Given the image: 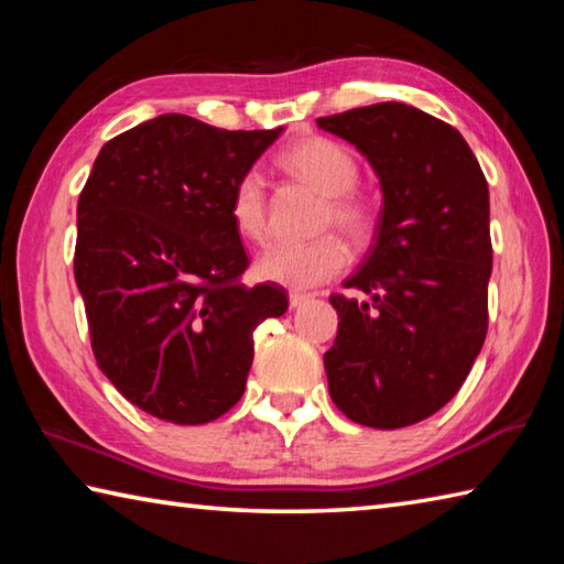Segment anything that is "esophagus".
<instances>
[{
    "label": "esophagus",
    "instance_id": "1",
    "mask_svg": "<svg viewBox=\"0 0 564 564\" xmlns=\"http://www.w3.org/2000/svg\"><path fill=\"white\" fill-rule=\"evenodd\" d=\"M308 301H311V295H308V293H299V291H293V293L289 295L291 308H301V305H305Z\"/></svg>",
    "mask_w": 564,
    "mask_h": 564
}]
</instances>
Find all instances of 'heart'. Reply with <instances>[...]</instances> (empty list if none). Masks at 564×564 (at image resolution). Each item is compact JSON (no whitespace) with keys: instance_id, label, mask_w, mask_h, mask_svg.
Instances as JSON below:
<instances>
[{"instance_id":"1","label":"heart","mask_w":564,"mask_h":564,"mask_svg":"<svg viewBox=\"0 0 564 564\" xmlns=\"http://www.w3.org/2000/svg\"><path fill=\"white\" fill-rule=\"evenodd\" d=\"M281 164L295 178L323 194L318 228H340L350 238L368 236L373 228V204L356 186L358 161L328 137H305L283 151ZM228 216L238 236L263 241L269 231V188L259 169H246L228 198ZM350 265V248L338 234L326 231L311 241H275L256 259L261 281L293 291L316 289Z\"/></svg>"}]
</instances>
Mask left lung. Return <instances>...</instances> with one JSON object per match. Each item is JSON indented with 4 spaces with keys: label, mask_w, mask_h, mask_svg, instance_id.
<instances>
[{
    "label": "left lung",
    "mask_w": 564,
    "mask_h": 564,
    "mask_svg": "<svg viewBox=\"0 0 564 564\" xmlns=\"http://www.w3.org/2000/svg\"><path fill=\"white\" fill-rule=\"evenodd\" d=\"M318 127L350 141L383 186L376 243L330 295L338 336L323 356L333 403L352 423L393 431L437 413L488 336L490 194L451 123L400 101L370 104Z\"/></svg>",
    "instance_id": "left-lung-1"
}]
</instances>
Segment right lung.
Instances as JSON below:
<instances>
[{
  "mask_svg": "<svg viewBox=\"0 0 564 564\" xmlns=\"http://www.w3.org/2000/svg\"><path fill=\"white\" fill-rule=\"evenodd\" d=\"M161 113L101 147L76 206L74 279L97 366L144 413L176 425L221 417L243 395L253 330L289 308L248 289L228 216L236 178L279 139Z\"/></svg>",
  "mask_w": 564,
  "mask_h": 564,
  "instance_id": "add662e5",
  "label": "right lung"
}]
</instances>
